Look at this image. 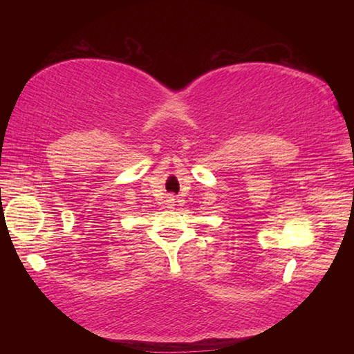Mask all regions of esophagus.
Here are the masks:
<instances>
[{
    "instance_id": "obj_1",
    "label": "esophagus",
    "mask_w": 354,
    "mask_h": 354,
    "mask_svg": "<svg viewBox=\"0 0 354 354\" xmlns=\"http://www.w3.org/2000/svg\"><path fill=\"white\" fill-rule=\"evenodd\" d=\"M170 201V205H171V203H175V200H169Z\"/></svg>"
}]
</instances>
